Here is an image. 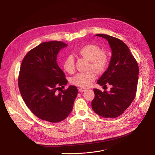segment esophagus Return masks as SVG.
<instances>
[{"label": "esophagus", "mask_w": 155, "mask_h": 155, "mask_svg": "<svg viewBox=\"0 0 155 155\" xmlns=\"http://www.w3.org/2000/svg\"><path fill=\"white\" fill-rule=\"evenodd\" d=\"M86 91L85 88H78V91L80 92H85Z\"/></svg>", "instance_id": "esophagus-1"}]
</instances>
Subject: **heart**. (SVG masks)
I'll use <instances>...</instances> for the list:
<instances>
[{"instance_id":"1","label":"heart","mask_w":155,"mask_h":155,"mask_svg":"<svg viewBox=\"0 0 155 155\" xmlns=\"http://www.w3.org/2000/svg\"><path fill=\"white\" fill-rule=\"evenodd\" d=\"M78 54L90 61L89 68L93 69L97 73H102L108 67L109 59L108 56L103 52L102 48L94 44H89L80 48L78 51ZM64 70L73 73L75 71V60L71 55L68 56L63 63ZM95 78L94 71L78 73L71 78V83L76 86L87 88L90 86Z\"/></svg>"}]
</instances>
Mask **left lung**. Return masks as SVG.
<instances>
[{
  "mask_svg": "<svg viewBox=\"0 0 155 155\" xmlns=\"http://www.w3.org/2000/svg\"><path fill=\"white\" fill-rule=\"evenodd\" d=\"M95 36L107 39L112 50L109 67L97 83L103 87L109 84L112 88L109 92L94 89L92 108L101 117L115 118L123 114L135 98L139 67L123 41L107 35Z\"/></svg>",
  "mask_w": 155,
  "mask_h": 155,
  "instance_id": "left-lung-1",
  "label": "left lung"
}]
</instances>
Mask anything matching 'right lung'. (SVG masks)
Returning <instances> with one entry per match:
<instances>
[{
    "label": "right lung",
    "instance_id": "add662e5",
    "mask_svg": "<svg viewBox=\"0 0 155 155\" xmlns=\"http://www.w3.org/2000/svg\"><path fill=\"white\" fill-rule=\"evenodd\" d=\"M67 46L57 41L41 43L26 54L20 68L18 85L23 101L36 116L50 123L69 116L78 94L74 85L56 92L68 83L56 62L59 51Z\"/></svg>",
    "mask_w": 155,
    "mask_h": 155
}]
</instances>
